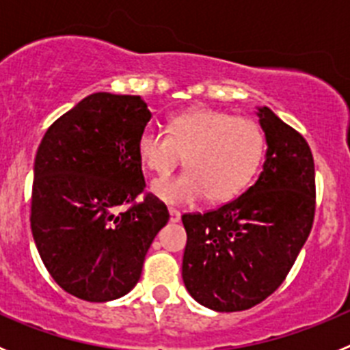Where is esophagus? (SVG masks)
I'll return each instance as SVG.
<instances>
[{
	"instance_id": "esophagus-1",
	"label": "esophagus",
	"mask_w": 350,
	"mask_h": 350,
	"mask_svg": "<svg viewBox=\"0 0 350 350\" xmlns=\"http://www.w3.org/2000/svg\"><path fill=\"white\" fill-rule=\"evenodd\" d=\"M168 212H170V222H178V221H180V212H178V210L170 208Z\"/></svg>"
}]
</instances>
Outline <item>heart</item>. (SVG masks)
Listing matches in <instances>:
<instances>
[{"instance_id": "obj_1", "label": "heart", "mask_w": 350, "mask_h": 350, "mask_svg": "<svg viewBox=\"0 0 350 350\" xmlns=\"http://www.w3.org/2000/svg\"><path fill=\"white\" fill-rule=\"evenodd\" d=\"M142 165L163 177L180 163L178 177L159 178L152 193L170 205L228 203L254 180L265 156V133L258 122L213 108H193L172 117L166 133L145 129L137 142Z\"/></svg>"}]
</instances>
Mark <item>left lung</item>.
<instances>
[{"label":"left lung","mask_w":350,"mask_h":350,"mask_svg":"<svg viewBox=\"0 0 350 350\" xmlns=\"http://www.w3.org/2000/svg\"><path fill=\"white\" fill-rule=\"evenodd\" d=\"M256 116L267 140L262 172L233 202L184 213L182 279L200 305L247 310L273 293L307 242L315 212L310 147L268 107Z\"/></svg>","instance_id":"left-lung-1"}]
</instances>
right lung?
I'll return each mask as SVG.
<instances>
[{"instance_id": "1", "label": "right lung", "mask_w": 350, "mask_h": 350, "mask_svg": "<svg viewBox=\"0 0 350 350\" xmlns=\"http://www.w3.org/2000/svg\"><path fill=\"white\" fill-rule=\"evenodd\" d=\"M150 117L140 96L94 92L55 120L36 152V249L52 279L85 301L128 295L170 219L152 194L135 202L145 187L137 142Z\"/></svg>"}]
</instances>
